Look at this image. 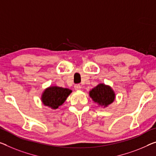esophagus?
Returning <instances> with one entry per match:
<instances>
[{"mask_svg":"<svg viewBox=\"0 0 156 156\" xmlns=\"http://www.w3.org/2000/svg\"><path fill=\"white\" fill-rule=\"evenodd\" d=\"M81 86L80 84H75V89L76 90H81Z\"/></svg>","mask_w":156,"mask_h":156,"instance_id":"esophagus-1","label":"esophagus"}]
</instances>
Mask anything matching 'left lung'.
I'll use <instances>...</instances> for the list:
<instances>
[{"label":"left lung","instance_id":"obj_1","mask_svg":"<svg viewBox=\"0 0 156 156\" xmlns=\"http://www.w3.org/2000/svg\"><path fill=\"white\" fill-rule=\"evenodd\" d=\"M89 95L93 101L105 107L111 104L115 98V94L112 88L103 83H100L93 88Z\"/></svg>","mask_w":156,"mask_h":156}]
</instances>
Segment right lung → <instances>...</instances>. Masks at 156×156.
<instances>
[{
  "mask_svg": "<svg viewBox=\"0 0 156 156\" xmlns=\"http://www.w3.org/2000/svg\"><path fill=\"white\" fill-rule=\"evenodd\" d=\"M72 90L57 86H51L47 88L43 93L42 100L43 104L52 109H57L63 104Z\"/></svg>",
  "mask_w": 156,
  "mask_h": 156,
  "instance_id": "right-lung-1",
  "label": "right lung"
}]
</instances>
